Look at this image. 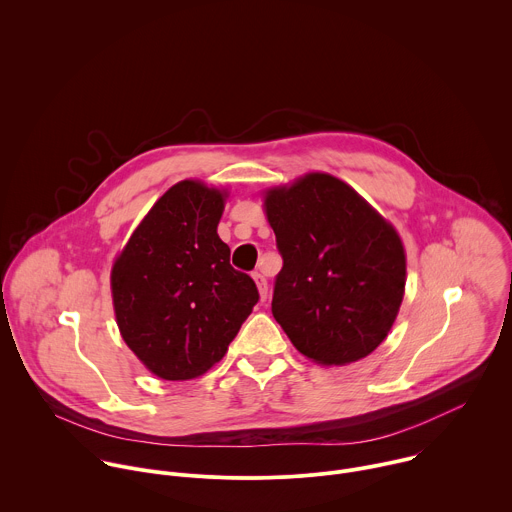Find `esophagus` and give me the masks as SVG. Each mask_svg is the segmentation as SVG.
Instances as JSON below:
<instances>
[{
	"mask_svg": "<svg viewBox=\"0 0 512 512\" xmlns=\"http://www.w3.org/2000/svg\"><path fill=\"white\" fill-rule=\"evenodd\" d=\"M254 282H256V286H258V292H260V298H262V302L268 298V282H266V278L260 274V272H254Z\"/></svg>",
	"mask_w": 512,
	"mask_h": 512,
	"instance_id": "obj_1",
	"label": "esophagus"
}]
</instances>
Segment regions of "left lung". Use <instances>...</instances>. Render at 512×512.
I'll return each mask as SVG.
<instances>
[{
  "instance_id": "1",
  "label": "left lung",
  "mask_w": 512,
  "mask_h": 512,
  "mask_svg": "<svg viewBox=\"0 0 512 512\" xmlns=\"http://www.w3.org/2000/svg\"><path fill=\"white\" fill-rule=\"evenodd\" d=\"M264 208L284 260L272 314L290 342L324 366L368 356L404 296L398 232L356 190L320 172L270 188Z\"/></svg>"
}]
</instances>
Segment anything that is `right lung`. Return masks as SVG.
I'll return each mask as SVG.
<instances>
[{
    "label": "right lung",
    "mask_w": 512,
    "mask_h": 512,
    "mask_svg": "<svg viewBox=\"0 0 512 512\" xmlns=\"http://www.w3.org/2000/svg\"><path fill=\"white\" fill-rule=\"evenodd\" d=\"M226 192L198 180L172 186L112 266L120 334L164 380L202 376L258 302L254 280L230 266L218 236Z\"/></svg>",
    "instance_id": "1"
}]
</instances>
